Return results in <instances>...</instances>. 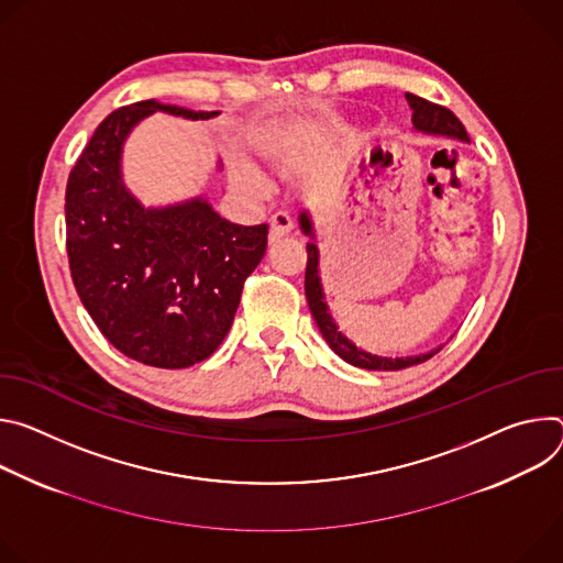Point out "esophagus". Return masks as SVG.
<instances>
[{"label":"esophagus","instance_id":"obj_1","mask_svg":"<svg viewBox=\"0 0 563 563\" xmlns=\"http://www.w3.org/2000/svg\"><path fill=\"white\" fill-rule=\"evenodd\" d=\"M292 230V217L286 210H275L271 214V241H277L279 236L288 234Z\"/></svg>","mask_w":563,"mask_h":563}]
</instances>
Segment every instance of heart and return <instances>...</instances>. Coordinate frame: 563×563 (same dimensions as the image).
<instances>
[{
  "label": "heart",
  "mask_w": 563,
  "mask_h": 563,
  "mask_svg": "<svg viewBox=\"0 0 563 563\" xmlns=\"http://www.w3.org/2000/svg\"><path fill=\"white\" fill-rule=\"evenodd\" d=\"M239 172L245 176V178H250V180H257L260 176H257V172L253 169V167H250V165H245V163H241L239 165Z\"/></svg>",
  "instance_id": "heart-1"
}]
</instances>
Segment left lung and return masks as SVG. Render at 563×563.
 I'll return each instance as SVG.
<instances>
[{"mask_svg":"<svg viewBox=\"0 0 563 563\" xmlns=\"http://www.w3.org/2000/svg\"><path fill=\"white\" fill-rule=\"evenodd\" d=\"M409 107L413 109L411 120L416 124V130L427 132V134H441V136H450V139H459V141H467L470 136L463 128V122L443 104H435L429 102L420 96L413 93H405ZM301 223V232L313 236V228H310V219L308 214L299 217ZM306 253H308V262H306V279H303V288H306V299H308V308L310 313H313L324 340L329 342V346L349 364L360 366V368H368V371H400L420 362H427L429 357H433L441 349L416 355V357H378V355H371L360 351L355 344H351L335 327L331 313H329V306L324 301V292H322V284H320V255H318V245L316 243H306Z\"/></svg>","mask_w":563,"mask_h":563,"instance_id":"left-lung-1","label":"left lung"}]
</instances>
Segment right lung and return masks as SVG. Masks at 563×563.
<instances>
[{
	"label": "right lung",
	"instance_id": "obj_1",
	"mask_svg": "<svg viewBox=\"0 0 563 563\" xmlns=\"http://www.w3.org/2000/svg\"><path fill=\"white\" fill-rule=\"evenodd\" d=\"M154 111L190 120L219 113L156 100L111 111L69 174L67 255L80 301L120 353L185 368L228 335L243 284L264 260L268 223H230L203 199L145 210L124 190L122 143Z\"/></svg>",
	"mask_w": 563,
	"mask_h": 563
}]
</instances>
